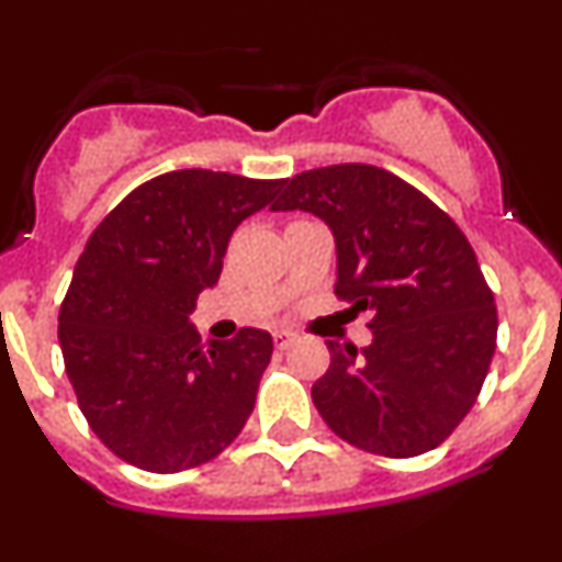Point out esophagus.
<instances>
[{"label":"esophagus","instance_id":"34e87169","mask_svg":"<svg viewBox=\"0 0 562 562\" xmlns=\"http://www.w3.org/2000/svg\"><path fill=\"white\" fill-rule=\"evenodd\" d=\"M296 339H299L296 331H285V328H280V331H274V342H277V348H280V350L291 348V345L296 342Z\"/></svg>","mask_w":562,"mask_h":562}]
</instances>
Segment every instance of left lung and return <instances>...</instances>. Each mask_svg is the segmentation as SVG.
<instances>
[{
  "instance_id": "1",
  "label": "left lung",
  "mask_w": 562,
  "mask_h": 562,
  "mask_svg": "<svg viewBox=\"0 0 562 562\" xmlns=\"http://www.w3.org/2000/svg\"><path fill=\"white\" fill-rule=\"evenodd\" d=\"M274 212L315 214L337 245V293L370 313L372 342L328 339L313 402L356 449L418 457L475 405L497 339L495 296L454 220L400 176L364 162L285 181Z\"/></svg>"
}]
</instances>
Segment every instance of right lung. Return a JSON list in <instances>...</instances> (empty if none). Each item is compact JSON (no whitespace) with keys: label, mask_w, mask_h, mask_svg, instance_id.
I'll use <instances>...</instances> for the list:
<instances>
[{"label":"right lung","mask_w":562,"mask_h":562,"mask_svg":"<svg viewBox=\"0 0 562 562\" xmlns=\"http://www.w3.org/2000/svg\"><path fill=\"white\" fill-rule=\"evenodd\" d=\"M285 179L203 171L135 187L94 228L59 310V345L78 405L100 440L149 473L217 457L255 407L271 334L201 342L190 323L214 288L241 220Z\"/></svg>","instance_id":"add662e5"}]
</instances>
